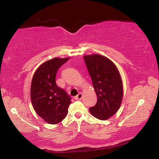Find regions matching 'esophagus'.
Masks as SVG:
<instances>
[{
  "label": "esophagus",
  "instance_id": "34e87169",
  "mask_svg": "<svg viewBox=\"0 0 159 159\" xmlns=\"http://www.w3.org/2000/svg\"><path fill=\"white\" fill-rule=\"evenodd\" d=\"M82 98H83V94L81 93H79L74 98L76 100H79V99H81Z\"/></svg>",
  "mask_w": 159,
  "mask_h": 159
}]
</instances>
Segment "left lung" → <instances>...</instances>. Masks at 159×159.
Returning <instances> with one entry per match:
<instances>
[{
	"mask_svg": "<svg viewBox=\"0 0 159 159\" xmlns=\"http://www.w3.org/2000/svg\"><path fill=\"white\" fill-rule=\"evenodd\" d=\"M83 59L98 97L97 104L89 109L90 114L99 120L109 119L119 109L123 97L119 71L111 60L98 54Z\"/></svg>",
	"mask_w": 159,
	"mask_h": 159,
	"instance_id": "8db88e82",
	"label": "left lung"
}]
</instances>
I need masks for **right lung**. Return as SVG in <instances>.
Returning <instances> with one entry per match:
<instances>
[{"label": "right lung", "instance_id": "add662e5", "mask_svg": "<svg viewBox=\"0 0 159 159\" xmlns=\"http://www.w3.org/2000/svg\"><path fill=\"white\" fill-rule=\"evenodd\" d=\"M69 57H55L39 66L32 78L31 99L36 114L45 122L57 124L68 114L71 98L56 84L58 69Z\"/></svg>", "mask_w": 159, "mask_h": 159}]
</instances>
